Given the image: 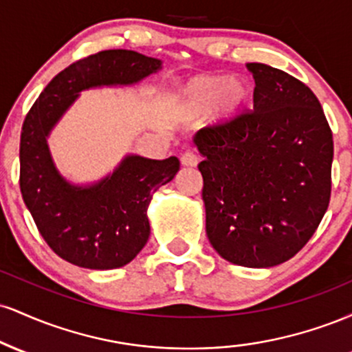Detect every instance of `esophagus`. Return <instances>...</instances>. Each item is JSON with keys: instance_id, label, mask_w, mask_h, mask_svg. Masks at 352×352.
<instances>
[{"instance_id": "esophagus-1", "label": "esophagus", "mask_w": 352, "mask_h": 352, "mask_svg": "<svg viewBox=\"0 0 352 352\" xmlns=\"http://www.w3.org/2000/svg\"><path fill=\"white\" fill-rule=\"evenodd\" d=\"M180 160H182V164L185 165V167H195V165L199 164V155H197L195 152L187 151V152L182 153Z\"/></svg>"}]
</instances>
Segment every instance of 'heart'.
<instances>
[{
    "instance_id": "obj_1",
    "label": "heart",
    "mask_w": 352,
    "mask_h": 352,
    "mask_svg": "<svg viewBox=\"0 0 352 352\" xmlns=\"http://www.w3.org/2000/svg\"><path fill=\"white\" fill-rule=\"evenodd\" d=\"M250 87L243 80L225 76H200L180 92V111L187 116H201L218 109L223 117H233L246 106Z\"/></svg>"
}]
</instances>
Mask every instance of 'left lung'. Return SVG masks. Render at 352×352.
Returning <instances> with one entry per match:
<instances>
[{"instance_id":"8db88e82","label":"left lung","mask_w":352,"mask_h":352,"mask_svg":"<svg viewBox=\"0 0 352 352\" xmlns=\"http://www.w3.org/2000/svg\"><path fill=\"white\" fill-rule=\"evenodd\" d=\"M246 67L253 111L207 125L195 144L210 243L232 263L268 268L300 252L328 210L333 132L305 82Z\"/></svg>"}]
</instances>
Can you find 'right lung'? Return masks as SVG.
I'll return each instance as SVG.
<instances>
[{
  "label": "right lung",
  "instance_id": "add662e5",
  "mask_svg": "<svg viewBox=\"0 0 352 352\" xmlns=\"http://www.w3.org/2000/svg\"><path fill=\"white\" fill-rule=\"evenodd\" d=\"M160 60L129 50L100 51L60 71L36 99L23 122L19 188L39 233L63 260L80 268L127 265L147 243L152 193L179 172L177 157L131 155L111 177L89 188L72 187L52 165L46 135L82 89L132 84Z\"/></svg>",
  "mask_w": 352,
  "mask_h": 352
}]
</instances>
